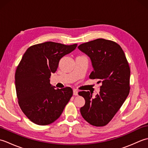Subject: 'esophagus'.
I'll use <instances>...</instances> for the list:
<instances>
[{
    "mask_svg": "<svg viewBox=\"0 0 148 148\" xmlns=\"http://www.w3.org/2000/svg\"><path fill=\"white\" fill-rule=\"evenodd\" d=\"M77 93H78V92L77 90H76V89L73 90V95H77Z\"/></svg>",
    "mask_w": 148,
    "mask_h": 148,
    "instance_id": "34e87169",
    "label": "esophagus"
}]
</instances>
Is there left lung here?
Segmentation results:
<instances>
[{
    "label": "left lung",
    "instance_id": "1",
    "mask_svg": "<svg viewBox=\"0 0 148 148\" xmlns=\"http://www.w3.org/2000/svg\"><path fill=\"white\" fill-rule=\"evenodd\" d=\"M78 48L92 61L93 71L90 79H97L98 83H102L95 98L89 92L78 93L85 100L80 112L90 124L103 127L114 117L129 94V65L121 46L112 40L97 39L81 44Z\"/></svg>",
    "mask_w": 148,
    "mask_h": 148
}]
</instances>
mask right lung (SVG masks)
Instances as JSON below:
<instances>
[{"instance_id": "1", "label": "right lung", "mask_w": 148, "mask_h": 148, "mask_svg": "<svg viewBox=\"0 0 148 148\" xmlns=\"http://www.w3.org/2000/svg\"><path fill=\"white\" fill-rule=\"evenodd\" d=\"M77 46L48 41L30 46L24 53L15 72L16 91L21 111L34 123H52L70 100L71 88L55 89L49 78L60 60Z\"/></svg>"}]
</instances>
